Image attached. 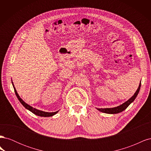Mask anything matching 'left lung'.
Listing matches in <instances>:
<instances>
[{
    "mask_svg": "<svg viewBox=\"0 0 151 151\" xmlns=\"http://www.w3.org/2000/svg\"><path fill=\"white\" fill-rule=\"evenodd\" d=\"M140 86H141V83H140L139 88L137 89V90L136 91L135 93L134 94L132 98H130L129 100H128L127 101H126L125 103H124L123 104H122L120 106H118L117 107L115 108H101V109H98L97 108L99 111H101L103 113H109V114H115V113H120L122 111H123V110H125V109L129 106L130 104V103H132L133 102L135 98L137 97V96L140 89Z\"/></svg>",
    "mask_w": 151,
    "mask_h": 151,
    "instance_id": "8db88e82",
    "label": "left lung"
}]
</instances>
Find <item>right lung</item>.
Instances as JSON below:
<instances>
[{
    "label": "right lung",
    "instance_id": "1",
    "mask_svg": "<svg viewBox=\"0 0 151 151\" xmlns=\"http://www.w3.org/2000/svg\"><path fill=\"white\" fill-rule=\"evenodd\" d=\"M14 91H15V93H16V95L17 98H18V99H19V101L21 102V103L23 105V106L26 108L29 109V111H31L32 113H33L34 114H35V115H38V116H44V117H48V116H52L54 115H55V114L58 112L57 111H55V112H52V113H48V112H45V111H40V110H38V109H35L34 108H33L32 106H29V104H26L24 101H22V99L19 97V96L18 95L17 91L15 89L14 87Z\"/></svg>",
    "mask_w": 151,
    "mask_h": 151
}]
</instances>
